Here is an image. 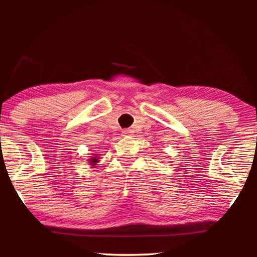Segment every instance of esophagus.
<instances>
[{
    "label": "esophagus",
    "instance_id": "esophagus-1",
    "mask_svg": "<svg viewBox=\"0 0 257 257\" xmlns=\"http://www.w3.org/2000/svg\"><path fill=\"white\" fill-rule=\"evenodd\" d=\"M130 134H132V132L130 130H122V136L123 137H128V136H130Z\"/></svg>",
    "mask_w": 257,
    "mask_h": 257
}]
</instances>
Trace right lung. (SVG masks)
Wrapping results in <instances>:
<instances>
[{
    "mask_svg": "<svg viewBox=\"0 0 257 257\" xmlns=\"http://www.w3.org/2000/svg\"><path fill=\"white\" fill-rule=\"evenodd\" d=\"M99 158L97 157V155L96 154H94V157H91L90 159H88V162H89V165L90 166H96L97 165V162H99Z\"/></svg>",
    "mask_w": 257,
    "mask_h": 257,
    "instance_id": "1",
    "label": "right lung"
}]
</instances>
